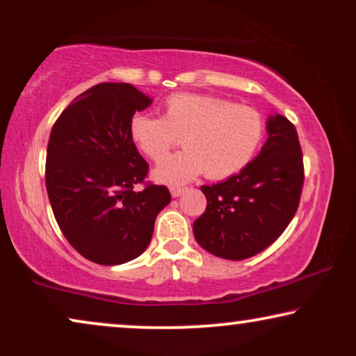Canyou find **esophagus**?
<instances>
[{"instance_id":"1","label":"esophagus","mask_w":356,"mask_h":356,"mask_svg":"<svg viewBox=\"0 0 356 356\" xmlns=\"http://www.w3.org/2000/svg\"><path fill=\"white\" fill-rule=\"evenodd\" d=\"M186 191V188H178V186H173V188H170V193H172V196L173 197H178V196H181V194Z\"/></svg>"}]
</instances>
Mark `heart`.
I'll use <instances>...</instances> for the list:
<instances>
[{"instance_id":"b5f03b06","label":"heart","mask_w":356,"mask_h":356,"mask_svg":"<svg viewBox=\"0 0 356 356\" xmlns=\"http://www.w3.org/2000/svg\"><path fill=\"white\" fill-rule=\"evenodd\" d=\"M131 138L150 160L165 159L178 139L183 152L160 162L154 178L184 184L206 172L212 179L240 173L264 138L259 111L212 95L175 94L163 102V116L134 115Z\"/></svg>"}]
</instances>
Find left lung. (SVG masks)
<instances>
[{
    "instance_id": "8db88e82",
    "label": "left lung",
    "mask_w": 356,
    "mask_h": 356,
    "mask_svg": "<svg viewBox=\"0 0 356 356\" xmlns=\"http://www.w3.org/2000/svg\"><path fill=\"white\" fill-rule=\"evenodd\" d=\"M257 157L225 181L201 186L206 212L194 222L196 241L213 256L241 261L264 251L295 217L305 170L298 134L285 116L267 120Z\"/></svg>"
}]
</instances>
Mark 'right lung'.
<instances>
[{
    "label": "right lung",
    "mask_w": 356,
    "mask_h": 356,
    "mask_svg": "<svg viewBox=\"0 0 356 356\" xmlns=\"http://www.w3.org/2000/svg\"><path fill=\"white\" fill-rule=\"evenodd\" d=\"M152 99L126 82H102L66 106L53 124L45 181L70 245L102 266L133 261L149 246L159 212L172 201L163 184L144 183L149 165L131 138V120Z\"/></svg>",
    "instance_id": "1"
}]
</instances>
